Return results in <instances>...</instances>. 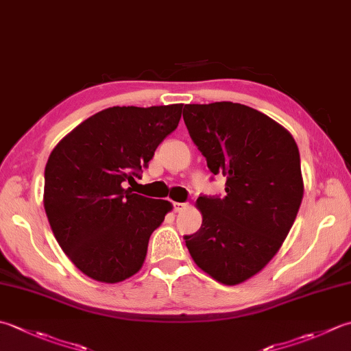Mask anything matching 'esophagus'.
I'll return each instance as SVG.
<instances>
[{"instance_id":"esophagus-1","label":"esophagus","mask_w":351,"mask_h":351,"mask_svg":"<svg viewBox=\"0 0 351 351\" xmlns=\"http://www.w3.org/2000/svg\"><path fill=\"white\" fill-rule=\"evenodd\" d=\"M187 207H189V204H185V202H173V210L176 213H180V211L185 210Z\"/></svg>"}]
</instances>
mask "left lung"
I'll use <instances>...</instances> for the list:
<instances>
[{
  "label": "left lung",
  "instance_id": "obj_1",
  "mask_svg": "<svg viewBox=\"0 0 351 351\" xmlns=\"http://www.w3.org/2000/svg\"><path fill=\"white\" fill-rule=\"evenodd\" d=\"M182 117L211 173L226 178L223 197H197L202 225L185 245L219 283H243L271 262L297 217L298 146L277 121L240 103L185 105Z\"/></svg>",
  "mask_w": 351,
  "mask_h": 351
}]
</instances>
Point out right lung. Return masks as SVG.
Listing matches in <instances>:
<instances>
[{
	"label": "right lung",
	"mask_w": 351,
	"mask_h": 351,
	"mask_svg": "<svg viewBox=\"0 0 351 351\" xmlns=\"http://www.w3.org/2000/svg\"><path fill=\"white\" fill-rule=\"evenodd\" d=\"M182 105L112 106L64 136L48 158L44 208L68 258L85 276L119 283L141 269L149 239L171 210L125 189L173 132Z\"/></svg>",
	"instance_id": "add662e5"
}]
</instances>
